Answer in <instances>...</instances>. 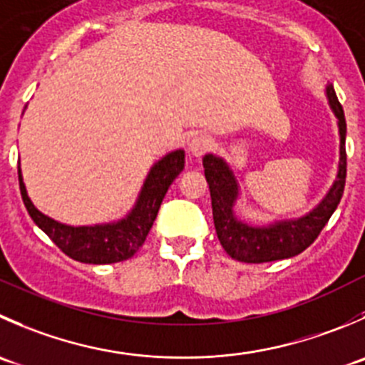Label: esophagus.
Listing matches in <instances>:
<instances>
[{"instance_id": "1", "label": "esophagus", "mask_w": 365, "mask_h": 365, "mask_svg": "<svg viewBox=\"0 0 365 365\" xmlns=\"http://www.w3.org/2000/svg\"><path fill=\"white\" fill-rule=\"evenodd\" d=\"M210 148L212 139L208 135H205V133H197V135H194L192 139L189 140V153L192 155V157H201V155L207 153Z\"/></svg>"}]
</instances>
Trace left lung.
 Returning a JSON list of instances; mask_svg holds the SVG:
<instances>
[{
  "label": "left lung",
  "mask_w": 365,
  "mask_h": 365,
  "mask_svg": "<svg viewBox=\"0 0 365 365\" xmlns=\"http://www.w3.org/2000/svg\"><path fill=\"white\" fill-rule=\"evenodd\" d=\"M327 98L331 112L337 118L339 135H341L337 176L327 196L317 203L316 208L302 217L284 219L264 226H253L240 221L233 210L240 194L235 175L225 158L212 153L203 157L205 178L208 182L212 197L215 233L221 246L233 260L262 264V262L296 257L317 239L337 205L341 203L346 185V119L342 105L339 103L331 85L327 87Z\"/></svg>",
  "instance_id": "1"
}]
</instances>
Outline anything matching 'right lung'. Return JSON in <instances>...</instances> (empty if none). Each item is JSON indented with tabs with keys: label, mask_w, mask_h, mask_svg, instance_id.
<instances>
[{
	"label": "right lung",
	"mask_w": 365,
	"mask_h": 365,
	"mask_svg": "<svg viewBox=\"0 0 365 365\" xmlns=\"http://www.w3.org/2000/svg\"><path fill=\"white\" fill-rule=\"evenodd\" d=\"M183 165H185L183 150L171 151L162 157L150 169L135 205L125 217L114 222L88 226L63 225L37 210L28 197L19 165H17V175H19L21 196L30 217L67 257L83 264H114V262L128 260L143 246L153 221L157 219L158 208L169 185L183 171Z\"/></svg>",
	"instance_id": "add662e5"
}]
</instances>
